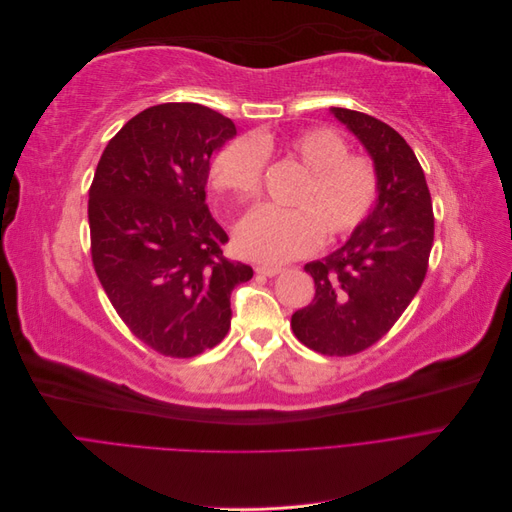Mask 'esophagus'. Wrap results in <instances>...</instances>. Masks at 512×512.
<instances>
[{
    "instance_id": "obj_1",
    "label": "esophagus",
    "mask_w": 512,
    "mask_h": 512,
    "mask_svg": "<svg viewBox=\"0 0 512 512\" xmlns=\"http://www.w3.org/2000/svg\"><path fill=\"white\" fill-rule=\"evenodd\" d=\"M256 272L262 274V276H276V274L282 272V268L280 266H264V264H260V266H256Z\"/></svg>"
}]
</instances>
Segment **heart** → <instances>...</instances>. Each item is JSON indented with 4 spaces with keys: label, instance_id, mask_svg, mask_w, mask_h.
Returning a JSON list of instances; mask_svg holds the SVG:
<instances>
[{
    "label": "heart",
    "instance_id": "obj_1",
    "mask_svg": "<svg viewBox=\"0 0 512 512\" xmlns=\"http://www.w3.org/2000/svg\"><path fill=\"white\" fill-rule=\"evenodd\" d=\"M284 157L304 169L288 195L292 208L262 206L236 228L238 250L252 260L280 264L355 234L371 216L381 191L375 163L349 153L331 127H306L284 137L254 135L226 143L210 167L212 185L240 201L260 197L266 159Z\"/></svg>",
    "mask_w": 512,
    "mask_h": 512
}]
</instances>
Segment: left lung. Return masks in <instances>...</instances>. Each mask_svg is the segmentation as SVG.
<instances>
[{
	"label": "left lung",
	"mask_w": 512,
	"mask_h": 512,
	"mask_svg": "<svg viewBox=\"0 0 512 512\" xmlns=\"http://www.w3.org/2000/svg\"><path fill=\"white\" fill-rule=\"evenodd\" d=\"M331 111L373 157L381 191L345 246L304 266L315 298L292 315L290 327L309 349L347 357L387 335L418 294L434 244V212L424 169L395 129L359 111Z\"/></svg>",
	"instance_id": "8db88e82"
}]
</instances>
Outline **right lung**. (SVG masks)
Returning a JSON list of instances; mask_svg holds the SVG:
<instances>
[{
    "mask_svg": "<svg viewBox=\"0 0 512 512\" xmlns=\"http://www.w3.org/2000/svg\"><path fill=\"white\" fill-rule=\"evenodd\" d=\"M234 135L195 102L149 107L109 141L88 189L94 272L129 331L165 357L216 347L234 286L254 274L224 256L206 203L210 157Z\"/></svg>",
    "mask_w": 512,
    "mask_h": 512,
    "instance_id": "obj_1",
    "label": "right lung"
}]
</instances>
